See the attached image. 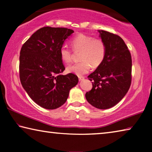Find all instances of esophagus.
I'll return each instance as SVG.
<instances>
[{"mask_svg": "<svg viewBox=\"0 0 152 152\" xmlns=\"http://www.w3.org/2000/svg\"><path fill=\"white\" fill-rule=\"evenodd\" d=\"M78 78H79V80L80 81H82V80H83L84 79V77H83V76H78Z\"/></svg>", "mask_w": 152, "mask_h": 152, "instance_id": "obj_1", "label": "esophagus"}]
</instances>
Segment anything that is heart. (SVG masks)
I'll use <instances>...</instances> for the list:
<instances>
[{"label":"heart","mask_w":152,"mask_h":152,"mask_svg":"<svg viewBox=\"0 0 152 152\" xmlns=\"http://www.w3.org/2000/svg\"><path fill=\"white\" fill-rule=\"evenodd\" d=\"M73 50L79 52L80 61L67 67V71L82 76L88 72L92 66L97 68L101 65L106 56V45L100 37H93L91 35L80 33L73 37L70 42ZM61 60L66 63L71 61L72 51L66 46L60 50Z\"/></svg>","instance_id":"1"}]
</instances>
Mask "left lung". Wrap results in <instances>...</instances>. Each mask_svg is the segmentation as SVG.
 Instances as JSON below:
<instances>
[{"label":"left lung","mask_w":152,"mask_h":152,"mask_svg":"<svg viewBox=\"0 0 152 152\" xmlns=\"http://www.w3.org/2000/svg\"><path fill=\"white\" fill-rule=\"evenodd\" d=\"M99 32L106 45V56L101 65L88 76L92 88L85 96L93 107L107 109L121 101L129 89L132 60L121 37L106 31Z\"/></svg>","instance_id":"obj_1"}]
</instances>
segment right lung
<instances>
[{
  "label": "right lung",
  "mask_w": 152,
  "mask_h": 152,
  "mask_svg": "<svg viewBox=\"0 0 152 152\" xmlns=\"http://www.w3.org/2000/svg\"><path fill=\"white\" fill-rule=\"evenodd\" d=\"M73 33L72 29L64 27H42L20 50V83L31 99L44 109H56L63 105L70 89L78 82L75 74H60L65 67L60 50Z\"/></svg>",
  "instance_id": "1"
}]
</instances>
